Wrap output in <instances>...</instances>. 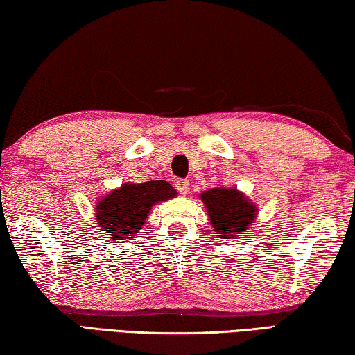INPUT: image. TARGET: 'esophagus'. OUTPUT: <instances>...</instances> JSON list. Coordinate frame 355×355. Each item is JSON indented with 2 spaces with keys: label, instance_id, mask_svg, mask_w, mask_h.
I'll return each instance as SVG.
<instances>
[{
  "label": "esophagus",
  "instance_id": "obj_1",
  "mask_svg": "<svg viewBox=\"0 0 355 355\" xmlns=\"http://www.w3.org/2000/svg\"><path fill=\"white\" fill-rule=\"evenodd\" d=\"M176 189L181 195H187L189 193V189H190V182L187 181V179H178L176 181Z\"/></svg>",
  "mask_w": 355,
  "mask_h": 355
}]
</instances>
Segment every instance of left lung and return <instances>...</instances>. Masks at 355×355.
Wrapping results in <instances>:
<instances>
[{
  "label": "left lung",
  "instance_id": "left-lung-1",
  "mask_svg": "<svg viewBox=\"0 0 355 355\" xmlns=\"http://www.w3.org/2000/svg\"><path fill=\"white\" fill-rule=\"evenodd\" d=\"M200 200L206 207L212 231L222 239H237L257 222V205L237 187L209 189L202 191Z\"/></svg>",
  "mask_w": 355,
  "mask_h": 355
}]
</instances>
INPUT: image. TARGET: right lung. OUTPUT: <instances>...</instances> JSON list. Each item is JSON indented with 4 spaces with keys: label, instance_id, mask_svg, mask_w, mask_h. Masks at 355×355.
Listing matches in <instances>:
<instances>
[{
    "label": "right lung",
    "instance_id": "right-lung-1",
    "mask_svg": "<svg viewBox=\"0 0 355 355\" xmlns=\"http://www.w3.org/2000/svg\"><path fill=\"white\" fill-rule=\"evenodd\" d=\"M178 191L170 182L155 179L143 184L125 182L98 198L94 216L98 230L113 241L133 239L157 202L176 198Z\"/></svg>",
    "mask_w": 355,
    "mask_h": 355
}]
</instances>
